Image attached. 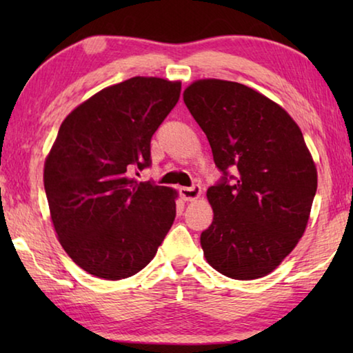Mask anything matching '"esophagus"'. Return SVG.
Here are the masks:
<instances>
[{
	"label": "esophagus",
	"mask_w": 353,
	"mask_h": 353,
	"mask_svg": "<svg viewBox=\"0 0 353 353\" xmlns=\"http://www.w3.org/2000/svg\"><path fill=\"white\" fill-rule=\"evenodd\" d=\"M179 193H181V198L187 202L199 199L201 196V187L199 185H193V187H181L179 188Z\"/></svg>",
	"instance_id": "1"
}]
</instances>
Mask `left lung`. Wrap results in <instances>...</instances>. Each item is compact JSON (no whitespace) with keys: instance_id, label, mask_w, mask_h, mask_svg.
Returning <instances> with one entry per match:
<instances>
[{"instance_id":"obj_1","label":"left lung","mask_w":353,"mask_h":353,"mask_svg":"<svg viewBox=\"0 0 353 353\" xmlns=\"http://www.w3.org/2000/svg\"><path fill=\"white\" fill-rule=\"evenodd\" d=\"M183 103L224 172L207 190L213 221L201 234L205 260L225 277H265L307 229L318 188L312 152L290 113L243 83L194 81ZM229 168L237 172L232 185Z\"/></svg>"}]
</instances>
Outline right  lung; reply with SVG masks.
I'll list each match as a JSON object with an SVG mask.
<instances>
[{
    "label": "right lung",
    "mask_w": 353,
    "mask_h": 353,
    "mask_svg": "<svg viewBox=\"0 0 353 353\" xmlns=\"http://www.w3.org/2000/svg\"><path fill=\"white\" fill-rule=\"evenodd\" d=\"M181 97V82L135 76L71 110L43 168L59 243L94 277L121 280L154 259L176 218L177 191L137 182L151 139Z\"/></svg>",
    "instance_id": "1"
}]
</instances>
